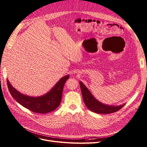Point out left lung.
<instances>
[{"instance_id":"1","label":"left lung","mask_w":147,"mask_h":147,"mask_svg":"<svg viewBox=\"0 0 147 147\" xmlns=\"http://www.w3.org/2000/svg\"><path fill=\"white\" fill-rule=\"evenodd\" d=\"M80 85L84 104L86 107L92 112L104 114L113 113L120 109L125 105L113 106L103 104L94 97L89 90L82 82H80Z\"/></svg>"}]
</instances>
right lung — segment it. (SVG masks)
<instances>
[{"instance_id": "add662e5", "label": "right lung", "mask_w": 147, "mask_h": 147, "mask_svg": "<svg viewBox=\"0 0 147 147\" xmlns=\"http://www.w3.org/2000/svg\"><path fill=\"white\" fill-rule=\"evenodd\" d=\"M69 78V75L62 77L47 93L39 97L24 95L13 88L8 79L7 82L10 94L18 103L34 113L46 114L59 106L64 85Z\"/></svg>"}]
</instances>
